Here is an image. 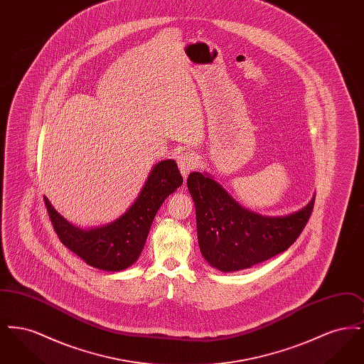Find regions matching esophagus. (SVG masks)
I'll use <instances>...</instances> for the list:
<instances>
[{
    "label": "esophagus",
    "mask_w": 364,
    "mask_h": 364,
    "mask_svg": "<svg viewBox=\"0 0 364 364\" xmlns=\"http://www.w3.org/2000/svg\"><path fill=\"white\" fill-rule=\"evenodd\" d=\"M198 156L191 151H184L177 156V165L183 176H187L191 171H193L198 166Z\"/></svg>",
    "instance_id": "1"
}]
</instances>
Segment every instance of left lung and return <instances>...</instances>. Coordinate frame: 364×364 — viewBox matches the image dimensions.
Here are the masks:
<instances>
[{
  "mask_svg": "<svg viewBox=\"0 0 364 364\" xmlns=\"http://www.w3.org/2000/svg\"><path fill=\"white\" fill-rule=\"evenodd\" d=\"M187 186L195 203L203 258L220 272L248 269L287 251L311 215L315 196L287 215H260L236 202L208 173L192 172Z\"/></svg>",
  "mask_w": 364,
  "mask_h": 364,
  "instance_id": "8db88e82",
  "label": "left lung"
}]
</instances>
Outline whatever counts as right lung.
Segmentation results:
<instances>
[{
    "label": "right lung",
    "instance_id": "1",
    "mask_svg": "<svg viewBox=\"0 0 364 364\" xmlns=\"http://www.w3.org/2000/svg\"><path fill=\"white\" fill-rule=\"evenodd\" d=\"M181 184L176 161H159L131 208L109 224L87 229L70 224L46 196L43 199L53 228L67 248L95 269L122 272L139 259L156 211Z\"/></svg>",
    "mask_w": 364,
    "mask_h": 364
}]
</instances>
